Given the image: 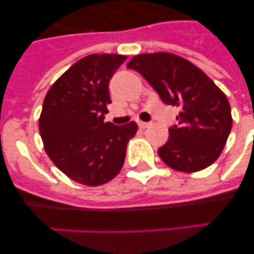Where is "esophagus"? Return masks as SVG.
Returning a JSON list of instances; mask_svg holds the SVG:
<instances>
[{
	"instance_id": "34e87169",
	"label": "esophagus",
	"mask_w": 254,
	"mask_h": 254,
	"mask_svg": "<svg viewBox=\"0 0 254 254\" xmlns=\"http://www.w3.org/2000/svg\"><path fill=\"white\" fill-rule=\"evenodd\" d=\"M149 126H150V123L142 122V121H138V127H140V128H146V127H149Z\"/></svg>"
}]
</instances>
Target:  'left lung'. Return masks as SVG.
Returning a JSON list of instances; mask_svg holds the SVG:
<instances>
[{
	"label": "left lung",
	"mask_w": 254,
	"mask_h": 254,
	"mask_svg": "<svg viewBox=\"0 0 254 254\" xmlns=\"http://www.w3.org/2000/svg\"><path fill=\"white\" fill-rule=\"evenodd\" d=\"M127 67L146 78L165 104L179 108L178 125L158 150L161 160L185 173L217 160L233 126L230 104L219 86L192 62L168 52L134 56Z\"/></svg>",
	"instance_id": "1"
}]
</instances>
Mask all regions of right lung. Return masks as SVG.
<instances>
[{
  "instance_id": "1",
  "label": "right lung",
  "mask_w": 254,
  "mask_h": 254,
  "mask_svg": "<svg viewBox=\"0 0 254 254\" xmlns=\"http://www.w3.org/2000/svg\"><path fill=\"white\" fill-rule=\"evenodd\" d=\"M127 56L90 55L77 61L49 87L39 117L44 150L69 179L95 187L121 172L127 143L138 127L104 123L109 81Z\"/></svg>"
}]
</instances>
